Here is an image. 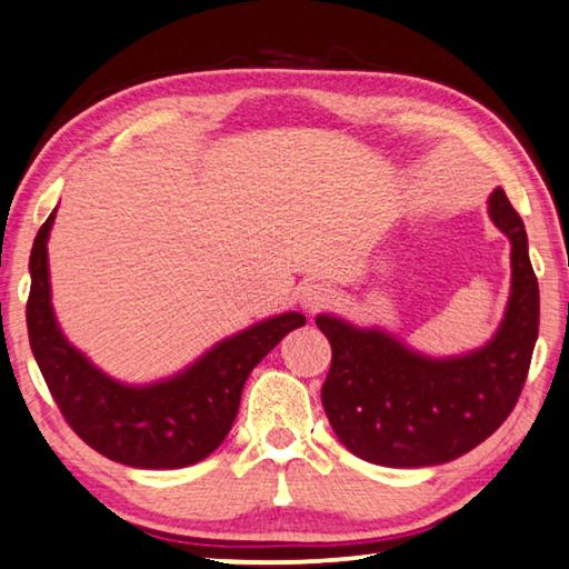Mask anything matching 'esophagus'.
<instances>
[{"instance_id":"obj_1","label":"esophagus","mask_w":569,"mask_h":569,"mask_svg":"<svg viewBox=\"0 0 569 569\" xmlns=\"http://www.w3.org/2000/svg\"><path fill=\"white\" fill-rule=\"evenodd\" d=\"M297 302H300L305 312H318L320 307L330 302V287L322 282H307L297 292Z\"/></svg>"}]
</instances>
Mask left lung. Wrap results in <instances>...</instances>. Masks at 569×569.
<instances>
[{"label":"left lung","mask_w":569,"mask_h":569,"mask_svg":"<svg viewBox=\"0 0 569 569\" xmlns=\"http://www.w3.org/2000/svg\"><path fill=\"white\" fill-rule=\"evenodd\" d=\"M489 217L511 244V290L487 346L431 358L380 328L315 318L332 348L325 413L360 459L398 469L453 461L489 439L517 406L539 332V287L525 221L501 189L489 197Z\"/></svg>","instance_id":"1"}]
</instances>
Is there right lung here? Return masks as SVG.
Instances as JSON below:
<instances>
[{
    "mask_svg": "<svg viewBox=\"0 0 569 569\" xmlns=\"http://www.w3.org/2000/svg\"><path fill=\"white\" fill-rule=\"evenodd\" d=\"M54 209L37 231L30 254L27 332L54 403L82 441L110 461L136 469H181L207 459L234 423L241 390L305 315L284 312L219 340L189 368L146 386L110 378L64 338L52 310L48 239Z\"/></svg>",
    "mask_w": 569,
    "mask_h": 569,
    "instance_id": "right-lung-1",
    "label": "right lung"
}]
</instances>
